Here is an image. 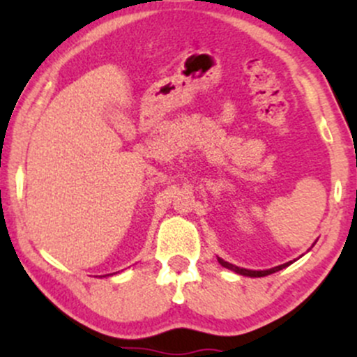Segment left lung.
I'll use <instances>...</instances> for the list:
<instances>
[{
  "label": "left lung",
  "instance_id": "obj_1",
  "mask_svg": "<svg viewBox=\"0 0 357 357\" xmlns=\"http://www.w3.org/2000/svg\"><path fill=\"white\" fill-rule=\"evenodd\" d=\"M218 261H220L221 265H223V267L230 268V270H233V272L240 273V275H247V277H265V275H270V273H275V272H278V270H282V268L289 267V265L292 264V261H289V264L278 265V267H273V268H270V270H247V268H240V267H235V265L228 264V261L221 260V258H218Z\"/></svg>",
  "mask_w": 357,
  "mask_h": 357
}]
</instances>
